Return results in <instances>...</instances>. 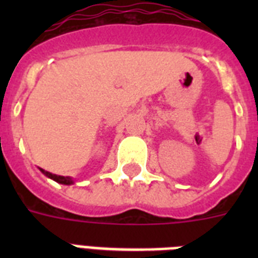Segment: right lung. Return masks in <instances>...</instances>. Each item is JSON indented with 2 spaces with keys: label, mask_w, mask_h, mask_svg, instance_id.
Here are the masks:
<instances>
[{
  "label": "right lung",
  "mask_w": 258,
  "mask_h": 258,
  "mask_svg": "<svg viewBox=\"0 0 258 258\" xmlns=\"http://www.w3.org/2000/svg\"><path fill=\"white\" fill-rule=\"evenodd\" d=\"M41 170L42 174H45L48 178H50V179L56 180L57 183H61V184H72L74 183V180H72V178L71 176H62V175H56V174H52V172H48L45 171V170Z\"/></svg>",
  "instance_id": "right-lung-1"
}]
</instances>
